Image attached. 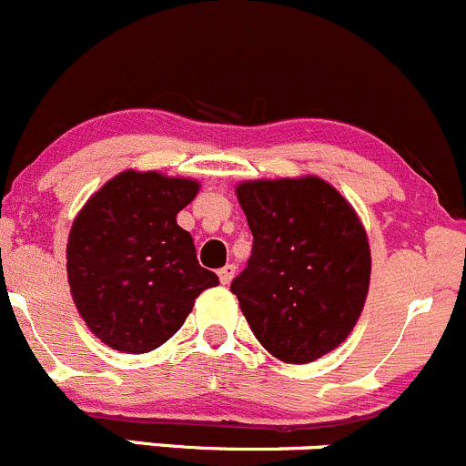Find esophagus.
<instances>
[{
  "mask_svg": "<svg viewBox=\"0 0 466 466\" xmlns=\"http://www.w3.org/2000/svg\"><path fill=\"white\" fill-rule=\"evenodd\" d=\"M235 265H227L219 268V280H222V285H231V280L235 278Z\"/></svg>",
  "mask_w": 466,
  "mask_h": 466,
  "instance_id": "esophagus-1",
  "label": "esophagus"
}]
</instances>
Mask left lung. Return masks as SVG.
I'll return each instance as SVG.
<instances>
[{"mask_svg": "<svg viewBox=\"0 0 466 466\" xmlns=\"http://www.w3.org/2000/svg\"><path fill=\"white\" fill-rule=\"evenodd\" d=\"M235 195L253 233L247 268L231 282L239 309L268 354L316 361L350 337L366 305V228L316 175L242 181Z\"/></svg>", "mask_w": 466, "mask_h": 466, "instance_id": "obj_1", "label": "left lung"}]
</instances>
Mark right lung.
<instances>
[{"label":"right lung","instance_id":"add662e5","mask_svg":"<svg viewBox=\"0 0 466 466\" xmlns=\"http://www.w3.org/2000/svg\"><path fill=\"white\" fill-rule=\"evenodd\" d=\"M199 181L157 170L118 172L76 215L66 242L71 299L85 325L126 354L152 352L184 325L219 278L199 267L177 213Z\"/></svg>","mask_w":466,"mask_h":466}]
</instances>
